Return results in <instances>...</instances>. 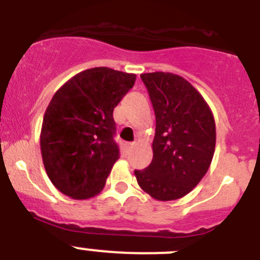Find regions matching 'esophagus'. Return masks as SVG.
<instances>
[{"label":"esophagus","mask_w":260,"mask_h":260,"mask_svg":"<svg viewBox=\"0 0 260 260\" xmlns=\"http://www.w3.org/2000/svg\"><path fill=\"white\" fill-rule=\"evenodd\" d=\"M134 146H135V143H127L126 144V148H127V150H133V148H134Z\"/></svg>","instance_id":"obj_1"}]
</instances>
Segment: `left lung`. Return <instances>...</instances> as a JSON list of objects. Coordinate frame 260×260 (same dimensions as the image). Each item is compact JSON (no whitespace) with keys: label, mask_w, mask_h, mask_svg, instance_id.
Returning <instances> with one entry per match:
<instances>
[{"label":"left lung","mask_w":260,"mask_h":260,"mask_svg":"<svg viewBox=\"0 0 260 260\" xmlns=\"http://www.w3.org/2000/svg\"><path fill=\"white\" fill-rule=\"evenodd\" d=\"M156 116L152 161L134 171L141 189L160 202L189 194L207 173L216 146L212 110L190 82L173 73L141 74Z\"/></svg>","instance_id":"left-lung-1"}]
</instances>
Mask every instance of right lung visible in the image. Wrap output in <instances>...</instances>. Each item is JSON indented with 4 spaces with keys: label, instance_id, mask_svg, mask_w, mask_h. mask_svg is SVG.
<instances>
[{
    "label": "right lung",
    "instance_id": "obj_1",
    "mask_svg": "<svg viewBox=\"0 0 260 260\" xmlns=\"http://www.w3.org/2000/svg\"><path fill=\"white\" fill-rule=\"evenodd\" d=\"M137 75L109 68L78 73L45 110L40 148L45 172L62 194L89 199L104 189L119 150L113 110Z\"/></svg>",
    "mask_w": 260,
    "mask_h": 260
}]
</instances>
